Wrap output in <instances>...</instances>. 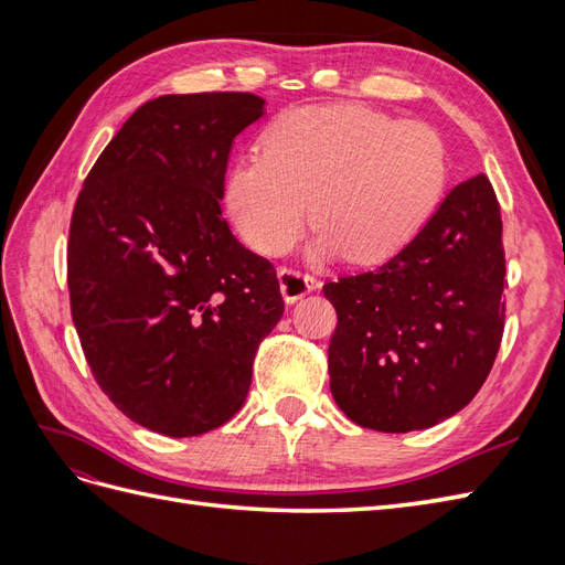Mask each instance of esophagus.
<instances>
[{
  "mask_svg": "<svg viewBox=\"0 0 565 565\" xmlns=\"http://www.w3.org/2000/svg\"><path fill=\"white\" fill-rule=\"evenodd\" d=\"M278 280H280V292H282V299L287 303H295L297 299L306 297L309 292H313V289L320 287V280L309 276V273H299V270H292V268H280L278 270Z\"/></svg>",
  "mask_w": 565,
  "mask_h": 565,
  "instance_id": "1",
  "label": "esophagus"
}]
</instances>
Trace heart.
I'll list each match as a JSON object with an SVG mask.
<instances>
[{
	"label": "heart",
	"mask_w": 565,
	"mask_h": 565,
	"mask_svg": "<svg viewBox=\"0 0 565 565\" xmlns=\"http://www.w3.org/2000/svg\"><path fill=\"white\" fill-rule=\"evenodd\" d=\"M448 183L440 136L367 106H301L264 129L259 158H241L224 202L235 231L262 254L292 247L311 218L316 256L380 264L426 228Z\"/></svg>",
	"instance_id": "1"
}]
</instances>
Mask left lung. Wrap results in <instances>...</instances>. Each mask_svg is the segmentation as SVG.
<instances>
[{"label":"left lung","instance_id":"8db88e82","mask_svg":"<svg viewBox=\"0 0 565 565\" xmlns=\"http://www.w3.org/2000/svg\"><path fill=\"white\" fill-rule=\"evenodd\" d=\"M504 270L500 202L478 174L386 264L324 282L337 311L328 363L341 413L365 429L407 434L469 405L500 351Z\"/></svg>","mask_w":565,"mask_h":565}]
</instances>
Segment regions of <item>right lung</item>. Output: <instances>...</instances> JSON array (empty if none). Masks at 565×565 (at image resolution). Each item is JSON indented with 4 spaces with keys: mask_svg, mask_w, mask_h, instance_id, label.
<instances>
[{
    "mask_svg": "<svg viewBox=\"0 0 565 565\" xmlns=\"http://www.w3.org/2000/svg\"><path fill=\"white\" fill-rule=\"evenodd\" d=\"M262 115L243 92L152 98L75 202L67 289L84 358L119 413L162 436L207 434L243 407L285 311L276 268L221 216L235 136Z\"/></svg>",
    "mask_w": 565,
    "mask_h": 565,
    "instance_id": "right-lung-1",
    "label": "right lung"
}]
</instances>
